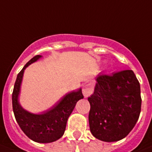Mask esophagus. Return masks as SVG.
<instances>
[{
	"label": "esophagus",
	"instance_id": "esophagus-1",
	"mask_svg": "<svg viewBox=\"0 0 152 152\" xmlns=\"http://www.w3.org/2000/svg\"><path fill=\"white\" fill-rule=\"evenodd\" d=\"M93 87L90 83H87L83 87V89H82V92H83V96L85 98H87L88 96H90V95L93 93Z\"/></svg>",
	"mask_w": 152,
	"mask_h": 152
}]
</instances>
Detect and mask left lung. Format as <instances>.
Listing matches in <instances>:
<instances>
[{
	"label": "left lung",
	"mask_w": 152,
	"mask_h": 152,
	"mask_svg": "<svg viewBox=\"0 0 152 152\" xmlns=\"http://www.w3.org/2000/svg\"><path fill=\"white\" fill-rule=\"evenodd\" d=\"M90 104L89 124L94 137L117 142L126 137L136 125L141 111L140 84L132 70L96 77Z\"/></svg>",
	"instance_id": "obj_1"
}]
</instances>
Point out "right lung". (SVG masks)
<instances>
[{
  "label": "right lung",
  "instance_id": "right-lung-1",
  "mask_svg": "<svg viewBox=\"0 0 152 152\" xmlns=\"http://www.w3.org/2000/svg\"><path fill=\"white\" fill-rule=\"evenodd\" d=\"M37 55L26 64L18 74L12 94V110L18 124L25 134L33 141L50 143L60 139L65 133L68 118L78 100L83 98L81 88L67 93L50 108L41 114L29 112L19 103L21 84L24 72L28 65L41 59Z\"/></svg>",
  "mask_w": 152,
  "mask_h": 152
}]
</instances>
